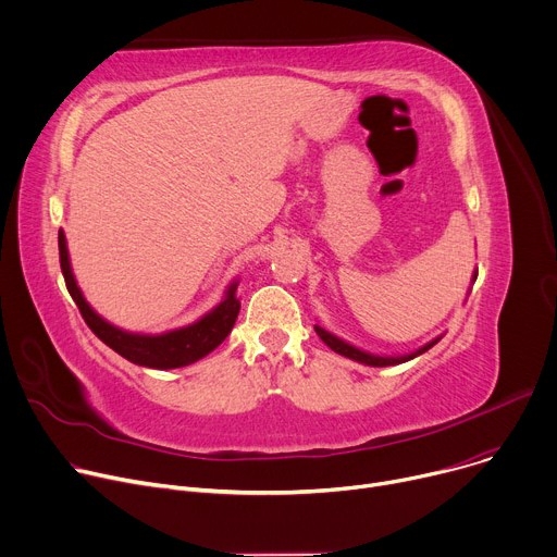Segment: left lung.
Listing matches in <instances>:
<instances>
[{"label": "left lung", "instance_id": "1", "mask_svg": "<svg viewBox=\"0 0 557 557\" xmlns=\"http://www.w3.org/2000/svg\"><path fill=\"white\" fill-rule=\"evenodd\" d=\"M474 280H476V271H474V275H472V282H474ZM315 333H318L320 341H322L329 349H333V351L341 354V356H345V358H351V360H356V362L369 364V367H389V364L407 362V360H412V358H417V356L425 354L428 349H432V347L441 341V336H438V338H434V341L425 343L423 347H419V349H414V351H410V354H403V356H379V354H369V351H364V349H358L356 345H351V343H347V341L338 338L336 333L326 331L322 324H315Z\"/></svg>", "mask_w": 557, "mask_h": 557}]
</instances>
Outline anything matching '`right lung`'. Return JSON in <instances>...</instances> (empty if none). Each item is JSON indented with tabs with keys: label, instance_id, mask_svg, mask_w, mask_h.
Returning a JSON list of instances; mask_svg holds the SVG:
<instances>
[{
	"label": "right lung",
	"instance_id": "right-lung-1",
	"mask_svg": "<svg viewBox=\"0 0 557 557\" xmlns=\"http://www.w3.org/2000/svg\"><path fill=\"white\" fill-rule=\"evenodd\" d=\"M58 248H60V267H62L66 288L71 293L73 302L78 305L85 322L107 347H111L134 364L150 367V369H176V367L193 364L224 343L237 320L242 302L237 298L239 282L235 280L226 288L221 302L188 326H178L165 333L125 331L116 324L107 322L102 315H98L91 309V305L85 300V295L76 282V275H73V269H71L66 237L62 231L58 233Z\"/></svg>",
	"mask_w": 557,
	"mask_h": 557
}]
</instances>
